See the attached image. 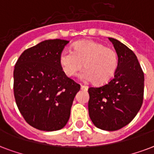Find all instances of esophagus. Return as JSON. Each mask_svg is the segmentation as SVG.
Instances as JSON below:
<instances>
[{"mask_svg":"<svg viewBox=\"0 0 154 154\" xmlns=\"http://www.w3.org/2000/svg\"><path fill=\"white\" fill-rule=\"evenodd\" d=\"M81 89H82V90H84V91H88V86H85V85H81Z\"/></svg>","mask_w":154,"mask_h":154,"instance_id":"obj_1","label":"esophagus"}]
</instances>
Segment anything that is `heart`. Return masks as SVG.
Returning a JSON list of instances; mask_svg holds the SVG:
<instances>
[{"mask_svg": "<svg viewBox=\"0 0 154 154\" xmlns=\"http://www.w3.org/2000/svg\"><path fill=\"white\" fill-rule=\"evenodd\" d=\"M59 64L69 78L76 75L84 64L87 69L81 73V79L103 84L115 75L118 67V55L115 50L106 47L100 42L83 40L74 45L73 51L64 49L59 55Z\"/></svg>", "mask_w": 154, "mask_h": 154, "instance_id": "1", "label": "heart"}]
</instances>
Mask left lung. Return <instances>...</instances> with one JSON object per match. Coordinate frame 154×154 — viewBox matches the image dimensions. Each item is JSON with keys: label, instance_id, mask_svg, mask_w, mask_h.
<instances>
[{"label": "left lung", "instance_id": "obj_1", "mask_svg": "<svg viewBox=\"0 0 154 154\" xmlns=\"http://www.w3.org/2000/svg\"><path fill=\"white\" fill-rule=\"evenodd\" d=\"M108 39L117 53V70L108 83L88 89V112L96 127L116 131L129 124L140 111L145 78L133 51L117 39Z\"/></svg>", "mask_w": 154, "mask_h": 154}]
</instances>
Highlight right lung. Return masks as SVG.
I'll list each match as a JSON object with an SVG mask.
<instances>
[{
    "mask_svg": "<svg viewBox=\"0 0 154 154\" xmlns=\"http://www.w3.org/2000/svg\"><path fill=\"white\" fill-rule=\"evenodd\" d=\"M69 41L50 39L27 49L14 71V97L20 112L32 127L56 131L68 121L80 85L63 73L59 55Z\"/></svg>",
    "mask_w": 154,
    "mask_h": 154,
    "instance_id": "add662e5",
    "label": "right lung"
}]
</instances>
